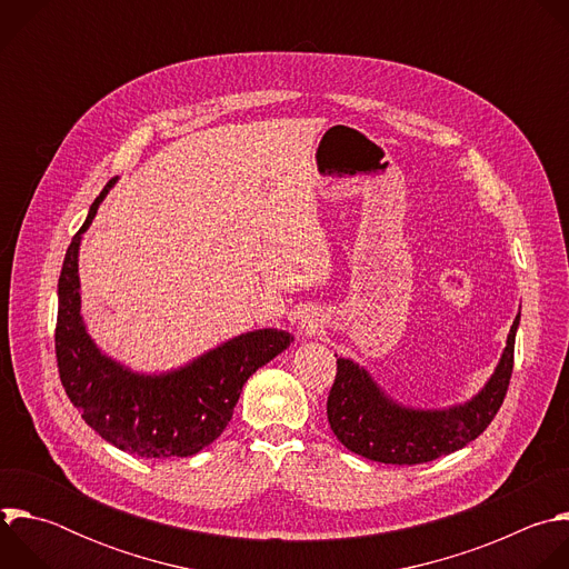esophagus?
<instances>
[{
	"label": "esophagus",
	"mask_w": 569,
	"mask_h": 569,
	"mask_svg": "<svg viewBox=\"0 0 569 569\" xmlns=\"http://www.w3.org/2000/svg\"><path fill=\"white\" fill-rule=\"evenodd\" d=\"M319 329H321V321L317 319V315L306 312V315L299 319V333H301V336H315V333H319Z\"/></svg>",
	"instance_id": "1"
}]
</instances>
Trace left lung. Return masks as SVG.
I'll return each instance as SVG.
<instances>
[{
	"label": "left lung",
	"mask_w": 569,
	"mask_h": 569,
	"mask_svg": "<svg viewBox=\"0 0 569 569\" xmlns=\"http://www.w3.org/2000/svg\"><path fill=\"white\" fill-rule=\"evenodd\" d=\"M518 327L520 312L486 385L470 400L439 410L393 400L365 367L338 358V376L327 402L331 430L345 448L380 463L415 466L461 450L489 428L507 396Z\"/></svg>",
	"instance_id": "1"
}]
</instances>
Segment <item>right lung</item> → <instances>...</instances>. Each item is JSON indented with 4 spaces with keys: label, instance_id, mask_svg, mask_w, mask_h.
Wrapping results in <instances>:
<instances>
[{
    "label": "right lung",
    "instance_id": "right-lung-1",
    "mask_svg": "<svg viewBox=\"0 0 569 569\" xmlns=\"http://www.w3.org/2000/svg\"><path fill=\"white\" fill-rule=\"evenodd\" d=\"M114 182L110 180L92 202L64 254L56 323L60 380L86 423L119 450L146 459L191 457L222 435L242 385L283 353L292 336L279 329L240 333L161 373L132 371L103 353L80 315L78 250Z\"/></svg>",
    "mask_w": 569,
    "mask_h": 569
}]
</instances>
